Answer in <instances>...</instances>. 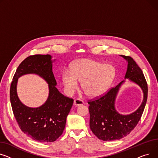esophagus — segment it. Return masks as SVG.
I'll use <instances>...</instances> for the list:
<instances>
[{
  "mask_svg": "<svg viewBox=\"0 0 158 158\" xmlns=\"http://www.w3.org/2000/svg\"><path fill=\"white\" fill-rule=\"evenodd\" d=\"M83 104H84V102L80 99H76L75 101H74V105L76 106H79L83 105Z\"/></svg>",
  "mask_w": 158,
  "mask_h": 158,
  "instance_id": "34e87169",
  "label": "esophagus"
}]
</instances>
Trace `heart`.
I'll return each instance as SVG.
<instances>
[{
  "label": "heart",
  "instance_id": "1",
  "mask_svg": "<svg viewBox=\"0 0 158 158\" xmlns=\"http://www.w3.org/2000/svg\"><path fill=\"white\" fill-rule=\"evenodd\" d=\"M115 76V70L110 64H103L94 60L83 59L73 65L71 71L64 70L62 81L65 92L74 93L81 82L82 89L90 97H98L106 90Z\"/></svg>",
  "mask_w": 158,
  "mask_h": 158
}]
</instances>
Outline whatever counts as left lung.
I'll list each match as a JSON object with an SVG mask.
<instances>
[{"instance_id": "obj_1", "label": "left lung", "mask_w": 158, "mask_h": 158, "mask_svg": "<svg viewBox=\"0 0 158 158\" xmlns=\"http://www.w3.org/2000/svg\"><path fill=\"white\" fill-rule=\"evenodd\" d=\"M121 56L128 62L125 78L140 87L143 92V99L135 112L129 115L118 114L115 108V100L119 88L125 81L123 80L104 95L88 101L90 128L99 140L103 141L119 140L130 133L140 120L147 99V83L142 69L132 57Z\"/></svg>"}]
</instances>
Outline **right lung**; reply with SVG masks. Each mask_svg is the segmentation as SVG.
<instances>
[{
    "instance_id": "right-lung-1",
    "label": "right lung",
    "mask_w": 158,
    "mask_h": 158,
    "mask_svg": "<svg viewBox=\"0 0 158 158\" xmlns=\"http://www.w3.org/2000/svg\"><path fill=\"white\" fill-rule=\"evenodd\" d=\"M50 55H30L18 67L10 87V101L13 112L21 130L33 140L41 143L53 142L62 134L66 118L74 100L64 96L55 87ZM34 73L49 83V96L38 108L26 107L17 96V78L25 73Z\"/></svg>"
}]
</instances>
